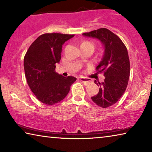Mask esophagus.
<instances>
[{"label":"esophagus","mask_w":152,"mask_h":152,"mask_svg":"<svg viewBox=\"0 0 152 152\" xmlns=\"http://www.w3.org/2000/svg\"><path fill=\"white\" fill-rule=\"evenodd\" d=\"M80 80L82 81V82H84V83L86 84H88L89 82H91V80L88 78H85V77H81V78H80Z\"/></svg>","instance_id":"esophagus-1"}]
</instances>
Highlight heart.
<instances>
[{
  "label": "heart",
  "mask_w": 152,
  "mask_h": 152,
  "mask_svg": "<svg viewBox=\"0 0 152 152\" xmlns=\"http://www.w3.org/2000/svg\"><path fill=\"white\" fill-rule=\"evenodd\" d=\"M91 45L94 47V45H93V44H92V43L88 42V41H84V42H82V44H81V45Z\"/></svg>",
  "instance_id": "heart-1"
}]
</instances>
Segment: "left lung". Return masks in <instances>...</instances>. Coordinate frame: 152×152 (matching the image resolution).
Here are the masks:
<instances>
[{"label":"left lung","instance_id":"obj_1","mask_svg":"<svg viewBox=\"0 0 152 152\" xmlns=\"http://www.w3.org/2000/svg\"><path fill=\"white\" fill-rule=\"evenodd\" d=\"M83 35L97 38L104 46L102 61L96 68V74L103 73V82L94 81L99 92L91 99L102 108L112 106L119 101L127 88L130 75V62L126 46L117 35L106 28H100Z\"/></svg>","mask_w":152,"mask_h":152}]
</instances>
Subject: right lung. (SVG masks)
Returning a JSON list of instances; mask_svg holds the SVG:
<instances>
[{
    "instance_id": "obj_1",
    "label": "right lung",
    "mask_w": 152,
    "mask_h": 152,
    "mask_svg": "<svg viewBox=\"0 0 152 152\" xmlns=\"http://www.w3.org/2000/svg\"><path fill=\"white\" fill-rule=\"evenodd\" d=\"M74 36L44 33L32 43L25 55L24 70L28 85L36 98L45 104L53 105L62 101L76 80L73 76L64 77L56 72L62 45Z\"/></svg>"
}]
</instances>
